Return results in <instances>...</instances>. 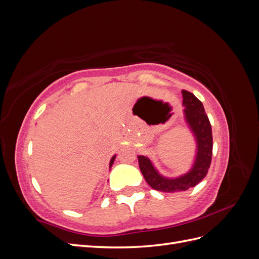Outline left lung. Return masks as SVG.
Returning <instances> with one entry per match:
<instances>
[{
    "mask_svg": "<svg viewBox=\"0 0 259 259\" xmlns=\"http://www.w3.org/2000/svg\"><path fill=\"white\" fill-rule=\"evenodd\" d=\"M182 93L185 120L197 142V155L191 169L179 177L166 178L156 170L147 156L138 155L139 168L146 182L154 190L162 192L186 191L189 188L197 186L206 176L213 154L211 126L203 104L192 93L185 90Z\"/></svg>",
    "mask_w": 259,
    "mask_h": 259,
    "instance_id": "1",
    "label": "left lung"
}]
</instances>
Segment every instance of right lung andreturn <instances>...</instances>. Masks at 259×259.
I'll list each match as a JSON object with an SVG mask.
<instances>
[{
	"instance_id": "obj_1",
	"label": "right lung",
	"mask_w": 259,
	"mask_h": 259,
	"mask_svg": "<svg viewBox=\"0 0 259 259\" xmlns=\"http://www.w3.org/2000/svg\"><path fill=\"white\" fill-rule=\"evenodd\" d=\"M114 160H115V155H113V156H112V159H111V160H110V167H111V166H112V164H113V162H114Z\"/></svg>"
}]
</instances>
